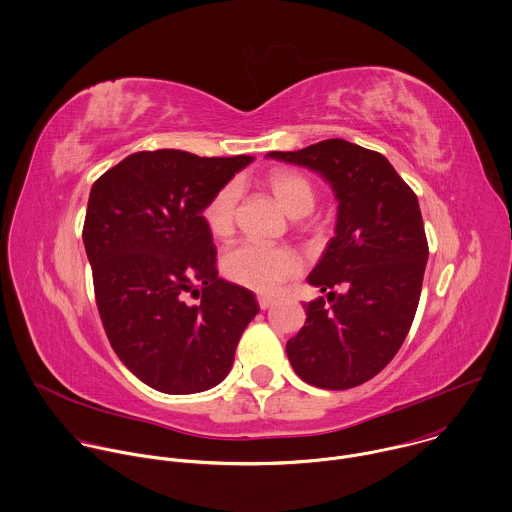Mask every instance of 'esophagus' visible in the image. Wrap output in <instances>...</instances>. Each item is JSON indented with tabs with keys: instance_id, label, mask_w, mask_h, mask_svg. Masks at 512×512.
Wrapping results in <instances>:
<instances>
[{
	"instance_id": "1",
	"label": "esophagus",
	"mask_w": 512,
	"mask_h": 512,
	"mask_svg": "<svg viewBox=\"0 0 512 512\" xmlns=\"http://www.w3.org/2000/svg\"><path fill=\"white\" fill-rule=\"evenodd\" d=\"M257 301H259V307H261V310H267V308L271 307V305L275 303L271 297H265V295H259V297H257Z\"/></svg>"
}]
</instances>
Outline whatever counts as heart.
<instances>
[{
    "label": "heart",
    "mask_w": 512,
    "mask_h": 512,
    "mask_svg": "<svg viewBox=\"0 0 512 512\" xmlns=\"http://www.w3.org/2000/svg\"><path fill=\"white\" fill-rule=\"evenodd\" d=\"M267 186L275 200L291 215L305 217L316 204V192L307 176L293 170H275L267 178ZM239 186L235 182L219 188L202 209L207 231L215 239H225L233 231ZM223 275L251 291L273 295L287 281L299 275L301 263L297 255L285 247H265L257 243H241L229 249L221 259Z\"/></svg>",
    "instance_id": "1"
}]
</instances>
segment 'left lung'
I'll return each mask as SVG.
<instances>
[{
    "label": "left lung",
    "instance_id": "8db88e82",
    "mask_svg": "<svg viewBox=\"0 0 512 512\" xmlns=\"http://www.w3.org/2000/svg\"><path fill=\"white\" fill-rule=\"evenodd\" d=\"M267 158L316 172L338 202L334 237L307 277L332 305H303L289 362L310 386H360L396 356L417 310L429 253L417 198L386 156L342 138Z\"/></svg>",
    "mask_w": 512,
    "mask_h": 512
}]
</instances>
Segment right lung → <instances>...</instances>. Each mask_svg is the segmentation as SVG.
Listing matches in <instances>:
<instances>
[{"mask_svg": "<svg viewBox=\"0 0 512 512\" xmlns=\"http://www.w3.org/2000/svg\"><path fill=\"white\" fill-rule=\"evenodd\" d=\"M253 160L136 152L91 190L83 241L104 330L122 364L158 392L198 394L223 382L259 312L251 291L217 277L202 219L209 198Z\"/></svg>", "mask_w": 512, "mask_h": 512, "instance_id": "add662e5", "label": "right lung"}]
</instances>
